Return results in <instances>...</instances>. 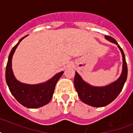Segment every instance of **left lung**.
I'll return each instance as SVG.
<instances>
[{
	"label": "left lung",
	"instance_id": "obj_1",
	"mask_svg": "<svg viewBox=\"0 0 133 133\" xmlns=\"http://www.w3.org/2000/svg\"><path fill=\"white\" fill-rule=\"evenodd\" d=\"M107 40L117 45L123 57V70L120 77L116 81L104 87H94L85 83L79 75L75 72L74 83L79 98L83 103L93 107H103L108 105L117 97L124 87L128 75V68L123 50L111 36H105Z\"/></svg>",
	"mask_w": 133,
	"mask_h": 133
}]
</instances>
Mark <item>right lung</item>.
<instances>
[{
  "mask_svg": "<svg viewBox=\"0 0 133 133\" xmlns=\"http://www.w3.org/2000/svg\"><path fill=\"white\" fill-rule=\"evenodd\" d=\"M25 36L20 39L9 54L6 66L5 78L9 90L21 105L29 108H37L48 104L52 99L56 83L63 72L58 73L45 83L37 85H29L18 81L12 72L11 59L17 46Z\"/></svg>",
  "mask_w": 133,
  "mask_h": 133,
  "instance_id": "1",
  "label": "right lung"
}]
</instances>
